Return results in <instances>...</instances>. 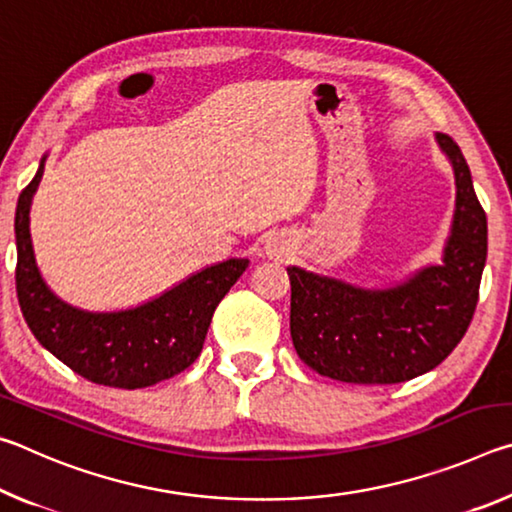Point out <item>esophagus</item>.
<instances>
[{
  "label": "esophagus",
  "mask_w": 512,
  "mask_h": 512,
  "mask_svg": "<svg viewBox=\"0 0 512 512\" xmlns=\"http://www.w3.org/2000/svg\"><path fill=\"white\" fill-rule=\"evenodd\" d=\"M266 250H268V255H273V257H280L282 253H284V248H282V241L280 239H268V244H266Z\"/></svg>",
  "instance_id": "esophagus-1"
}]
</instances>
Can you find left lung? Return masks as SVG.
<instances>
[{"instance_id": "1", "label": "left lung", "mask_w": 512, "mask_h": 512, "mask_svg": "<svg viewBox=\"0 0 512 512\" xmlns=\"http://www.w3.org/2000/svg\"><path fill=\"white\" fill-rule=\"evenodd\" d=\"M436 142L456 180L443 262L381 289L287 266L293 348L318 375L400 384L443 363L470 327L488 257V221L458 144L443 133Z\"/></svg>"}]
</instances>
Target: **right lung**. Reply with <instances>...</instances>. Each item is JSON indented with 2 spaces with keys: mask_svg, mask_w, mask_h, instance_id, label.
<instances>
[{
  "mask_svg": "<svg viewBox=\"0 0 512 512\" xmlns=\"http://www.w3.org/2000/svg\"><path fill=\"white\" fill-rule=\"evenodd\" d=\"M45 160L42 155L15 210V287L33 336L76 375L126 391L153 386L192 366L203 350L216 305L246 271L248 259L230 257L205 266L131 309L88 311L69 305L40 275L31 244L29 212Z\"/></svg>",
  "mask_w": 512,
  "mask_h": 512,
  "instance_id": "right-lung-1",
  "label": "right lung"
}]
</instances>
